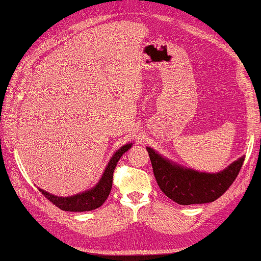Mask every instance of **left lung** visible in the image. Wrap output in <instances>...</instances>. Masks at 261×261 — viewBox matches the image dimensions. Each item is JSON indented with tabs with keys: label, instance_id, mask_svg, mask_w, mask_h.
Wrapping results in <instances>:
<instances>
[{
	"label": "left lung",
	"instance_id": "left-lung-1",
	"mask_svg": "<svg viewBox=\"0 0 261 261\" xmlns=\"http://www.w3.org/2000/svg\"><path fill=\"white\" fill-rule=\"evenodd\" d=\"M159 188L180 205L212 203L226 193L239 175L244 157L219 173H204L187 168L164 158L147 147Z\"/></svg>",
	"mask_w": 261,
	"mask_h": 261
}]
</instances>
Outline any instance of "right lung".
I'll return each instance as SVG.
<instances>
[{"label":"right lung","instance_id":"obj_1","mask_svg":"<svg viewBox=\"0 0 261 261\" xmlns=\"http://www.w3.org/2000/svg\"><path fill=\"white\" fill-rule=\"evenodd\" d=\"M132 145H133V143H127L122 145L118 151L114 152L112 158L110 159L107 168H105L102 177H100L98 184L94 188L86 190L84 193L70 196V197H58V196L49 194L47 191L39 188L40 193H42L45 198L50 200L54 205H56L58 208L63 210V211L85 212L98 208L99 206H102L105 199L109 197L110 191H111L113 171L117 166L118 161L121 158L123 153L128 151V149L132 148Z\"/></svg>","mask_w":261,"mask_h":261}]
</instances>
